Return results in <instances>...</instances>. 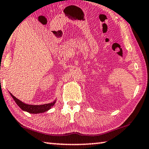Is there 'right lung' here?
Returning a JSON list of instances; mask_svg holds the SVG:
<instances>
[{"mask_svg":"<svg viewBox=\"0 0 149 149\" xmlns=\"http://www.w3.org/2000/svg\"><path fill=\"white\" fill-rule=\"evenodd\" d=\"M12 97L14 98L16 103L18 104L20 109L23 111L29 112L30 113H33V114H36V113H44V112L47 111L48 110H49L52 107L54 106V103H55L56 100H54L51 103L49 104H42V105H31V104H26L25 103L20 101V100L18 99V98H16L15 96H13L12 94H10Z\"/></svg>","mask_w":149,"mask_h":149,"instance_id":"1","label":"right lung"}]
</instances>
